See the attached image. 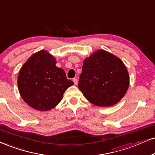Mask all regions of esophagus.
<instances>
[{
	"label": "esophagus",
	"mask_w": 155,
	"mask_h": 155,
	"mask_svg": "<svg viewBox=\"0 0 155 155\" xmlns=\"http://www.w3.org/2000/svg\"><path fill=\"white\" fill-rule=\"evenodd\" d=\"M73 81H74V84H75V85H77V84H78L77 79H73Z\"/></svg>",
	"instance_id": "34e87169"
}]
</instances>
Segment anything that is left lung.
Wrapping results in <instances>:
<instances>
[{
    "mask_svg": "<svg viewBox=\"0 0 155 155\" xmlns=\"http://www.w3.org/2000/svg\"><path fill=\"white\" fill-rule=\"evenodd\" d=\"M130 85V76L120 58L103 49L84 60L78 87L89 102L97 107L116 104Z\"/></svg>",
    "mask_w": 155,
    "mask_h": 155,
    "instance_id": "1",
    "label": "left lung"
}]
</instances>
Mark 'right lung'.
I'll return each instance as SVG.
<instances>
[{
  "label": "right lung",
  "mask_w": 155,
  "mask_h": 155,
  "mask_svg": "<svg viewBox=\"0 0 155 155\" xmlns=\"http://www.w3.org/2000/svg\"><path fill=\"white\" fill-rule=\"evenodd\" d=\"M56 64V58L49 52L41 50L31 55L19 71L18 87L21 97L36 110L54 109L66 90L74 84Z\"/></svg>",
  "instance_id": "right-lung-1"
}]
</instances>
